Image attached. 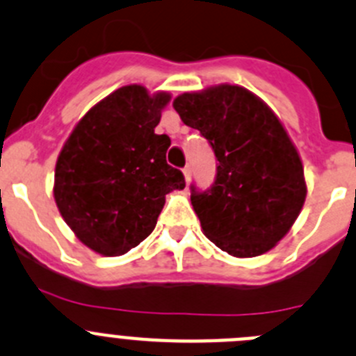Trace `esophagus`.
Returning a JSON list of instances; mask_svg holds the SVG:
<instances>
[{"label":"esophagus","mask_w":356,"mask_h":356,"mask_svg":"<svg viewBox=\"0 0 356 356\" xmlns=\"http://www.w3.org/2000/svg\"><path fill=\"white\" fill-rule=\"evenodd\" d=\"M182 174H184L186 184H189V181H191V168H189V167H186L184 170H182Z\"/></svg>","instance_id":"obj_1"}]
</instances>
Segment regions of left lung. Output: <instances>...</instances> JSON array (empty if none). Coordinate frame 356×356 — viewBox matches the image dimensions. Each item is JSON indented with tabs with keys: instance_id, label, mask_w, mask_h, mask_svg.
Here are the masks:
<instances>
[{
	"instance_id": "1",
	"label": "left lung",
	"mask_w": 356,
	"mask_h": 356,
	"mask_svg": "<svg viewBox=\"0 0 356 356\" xmlns=\"http://www.w3.org/2000/svg\"><path fill=\"white\" fill-rule=\"evenodd\" d=\"M174 108L207 138L219 161L211 188L191 184L205 237L237 258L270 251L290 232L307 193L300 156L277 115L230 84L184 92Z\"/></svg>"
}]
</instances>
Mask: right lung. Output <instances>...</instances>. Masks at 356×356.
I'll return each mask as SVG.
<instances>
[{"label": "right lung", "mask_w": 356, "mask_h": 356, "mask_svg": "<svg viewBox=\"0 0 356 356\" xmlns=\"http://www.w3.org/2000/svg\"><path fill=\"white\" fill-rule=\"evenodd\" d=\"M168 92L124 86L77 122L56 163L54 198L79 241L103 257H119L156 227L165 195L184 189L167 163L170 138L156 135Z\"/></svg>", "instance_id": "right-lung-1"}]
</instances>
